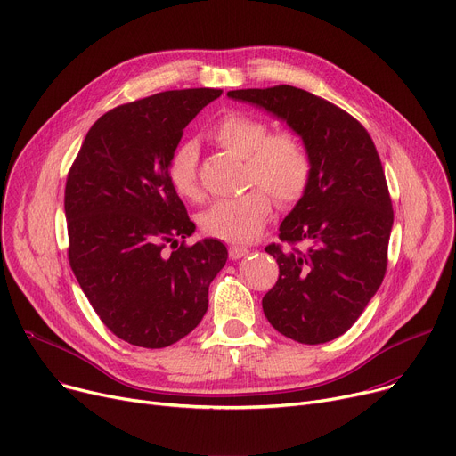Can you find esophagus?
Wrapping results in <instances>:
<instances>
[{"instance_id": "1", "label": "esophagus", "mask_w": 456, "mask_h": 456, "mask_svg": "<svg viewBox=\"0 0 456 456\" xmlns=\"http://www.w3.org/2000/svg\"><path fill=\"white\" fill-rule=\"evenodd\" d=\"M249 253H251L249 248H244V246H232V248H229V256H231L232 260L244 258V256H248Z\"/></svg>"}]
</instances>
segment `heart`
Returning a JSON list of instances; mask_svg holds the SVG:
<instances>
[{
	"label": "heart",
	"instance_id": "heart-1",
	"mask_svg": "<svg viewBox=\"0 0 456 456\" xmlns=\"http://www.w3.org/2000/svg\"><path fill=\"white\" fill-rule=\"evenodd\" d=\"M208 137L225 151L244 159V185L257 187L238 198L212 203L200 215V227L218 240L248 244L260 234L271 216L269 193L281 207H289L305 196L312 177L310 154L295 134H269L264 120L241 111H229L220 117ZM198 158V146L185 142L174 151L168 163L172 189L189 201L201 200Z\"/></svg>",
	"mask_w": 456,
	"mask_h": 456
}]
</instances>
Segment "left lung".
<instances>
[{
	"mask_svg": "<svg viewBox=\"0 0 456 456\" xmlns=\"http://www.w3.org/2000/svg\"><path fill=\"white\" fill-rule=\"evenodd\" d=\"M227 97L277 117L308 150L310 185L279 229L305 249L265 248L281 275L262 308L282 336L328 343L359 319L385 277L394 212L378 150L352 115L310 91L275 86Z\"/></svg>",
	"mask_w": 456,
	"mask_h": 456,
	"instance_id": "8db88e82",
	"label": "left lung"
}]
</instances>
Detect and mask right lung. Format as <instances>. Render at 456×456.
<instances>
[{
    "label": "right lung",
    "instance_id": "right-lung-1",
    "mask_svg": "<svg viewBox=\"0 0 456 456\" xmlns=\"http://www.w3.org/2000/svg\"><path fill=\"white\" fill-rule=\"evenodd\" d=\"M220 95L175 89L113 108L89 128L69 170L71 269L101 321L130 345L165 348L189 336L227 262L216 238L179 244L196 225L168 181L183 130Z\"/></svg>",
    "mask_w": 456,
    "mask_h": 456
}]
</instances>
